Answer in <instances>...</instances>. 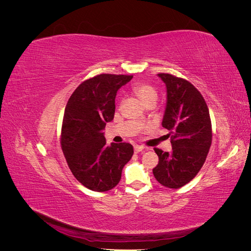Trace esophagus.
<instances>
[{
	"label": "esophagus",
	"instance_id": "34e87169",
	"mask_svg": "<svg viewBox=\"0 0 251 251\" xmlns=\"http://www.w3.org/2000/svg\"><path fill=\"white\" fill-rule=\"evenodd\" d=\"M144 147H142V146H135L134 147V151H135V153H140V151H144Z\"/></svg>",
	"mask_w": 251,
	"mask_h": 251
}]
</instances>
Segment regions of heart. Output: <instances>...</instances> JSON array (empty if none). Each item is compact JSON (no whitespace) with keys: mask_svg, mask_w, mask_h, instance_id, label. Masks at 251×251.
I'll return each mask as SVG.
<instances>
[{"mask_svg":"<svg viewBox=\"0 0 251 251\" xmlns=\"http://www.w3.org/2000/svg\"><path fill=\"white\" fill-rule=\"evenodd\" d=\"M133 92L137 95L144 103L156 101L157 91L156 89L147 82H137L133 86Z\"/></svg>","mask_w":251,"mask_h":251,"instance_id":"heart-1","label":"heart"}]
</instances>
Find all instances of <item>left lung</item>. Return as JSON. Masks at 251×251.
Segmentation results:
<instances>
[{"instance_id": "obj_1", "label": "left lung", "mask_w": 251, "mask_h": 251, "mask_svg": "<svg viewBox=\"0 0 251 251\" xmlns=\"http://www.w3.org/2000/svg\"><path fill=\"white\" fill-rule=\"evenodd\" d=\"M168 100L162 126L170 131L172 153L154 149L159 162L153 174L165 187L180 188L192 181L206 160L212 139L211 121L202 94L184 78L159 73Z\"/></svg>"}]
</instances>
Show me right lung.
Instances as JSON below:
<instances>
[{"mask_svg": "<svg viewBox=\"0 0 251 251\" xmlns=\"http://www.w3.org/2000/svg\"><path fill=\"white\" fill-rule=\"evenodd\" d=\"M132 78L133 75H96L82 81L67 102L60 146L73 176L91 191L115 187L133 156L132 144L108 147L102 133L114 118L118 89Z\"/></svg>", "mask_w": 251, "mask_h": 251, "instance_id": "obj_1", "label": "right lung"}]
</instances>
